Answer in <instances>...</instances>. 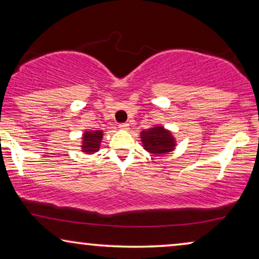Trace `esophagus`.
Listing matches in <instances>:
<instances>
[{
    "label": "esophagus",
    "mask_w": 259,
    "mask_h": 259,
    "mask_svg": "<svg viewBox=\"0 0 259 259\" xmlns=\"http://www.w3.org/2000/svg\"><path fill=\"white\" fill-rule=\"evenodd\" d=\"M119 128L122 130V131H127L130 128V125L127 122H123V123H120L119 125Z\"/></svg>",
    "instance_id": "obj_1"
}]
</instances>
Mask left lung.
<instances>
[{
  "label": "left lung",
  "mask_w": 259,
  "mask_h": 259,
  "mask_svg": "<svg viewBox=\"0 0 259 259\" xmlns=\"http://www.w3.org/2000/svg\"><path fill=\"white\" fill-rule=\"evenodd\" d=\"M145 150L153 154H166L175 150L176 141L172 133L162 126H155L140 133Z\"/></svg>",
  "instance_id": "8db88e82"
}]
</instances>
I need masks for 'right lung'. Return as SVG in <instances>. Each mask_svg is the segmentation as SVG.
I'll return each mask as SVG.
<instances>
[{
  "mask_svg": "<svg viewBox=\"0 0 259 259\" xmlns=\"http://www.w3.org/2000/svg\"><path fill=\"white\" fill-rule=\"evenodd\" d=\"M102 131H94V132H90V131H86L83 133L82 138V152L87 154L95 153V152L99 151L100 148V144L102 140Z\"/></svg>",
  "mask_w": 259,
  "mask_h": 259,
  "instance_id": "right-lung-1",
  "label": "right lung"
}]
</instances>
